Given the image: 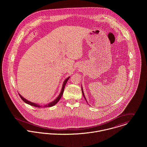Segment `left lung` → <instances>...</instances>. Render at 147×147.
Wrapping results in <instances>:
<instances>
[{"label": "left lung", "instance_id": "8db88e82", "mask_svg": "<svg viewBox=\"0 0 147 147\" xmlns=\"http://www.w3.org/2000/svg\"><path fill=\"white\" fill-rule=\"evenodd\" d=\"M82 93H83V96H84V98H85V100H86V102H87V101H86V98H85V95H84V91H83V89L82 86Z\"/></svg>", "mask_w": 147, "mask_h": 147}]
</instances>
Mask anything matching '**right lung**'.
Here are the masks:
<instances>
[{
	"mask_svg": "<svg viewBox=\"0 0 147 147\" xmlns=\"http://www.w3.org/2000/svg\"><path fill=\"white\" fill-rule=\"evenodd\" d=\"M69 78H70V76L68 77V78H67L66 79H65V80L64 81L63 85H62V88L61 91V92H60V94H59V96H58V97H57L56 99H55L53 101H52V102H49L48 104L43 105V106L39 105V104H36V103H34V102H30V101H28V100H26V99H25V98H24V97L21 96V94H19V95L20 96V98L22 99V100L23 101H24V102H25L26 104H29V105H31V106H34V107H48L53 106L56 105V104L58 103V102L60 100L61 98L62 97V95H63L64 87H65V84L67 83V81H68V79H69Z\"/></svg>",
	"mask_w": 147,
	"mask_h": 147,
	"instance_id": "right-lung-1",
	"label": "right lung"
}]
</instances>
